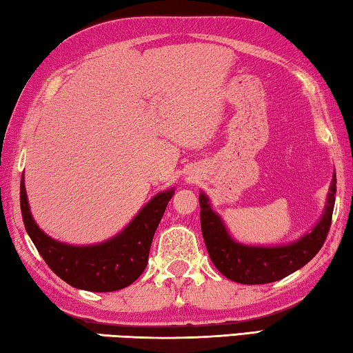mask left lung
<instances>
[{
  "label": "left lung",
  "mask_w": 353,
  "mask_h": 353,
  "mask_svg": "<svg viewBox=\"0 0 353 353\" xmlns=\"http://www.w3.org/2000/svg\"><path fill=\"white\" fill-rule=\"evenodd\" d=\"M334 194L336 173H333L319 222L297 241L280 245H248L230 234L223 219L212 210L210 197L201 190L199 195L201 233L211 261L228 280L242 285H264L285 279L310 263L321 250L330 230Z\"/></svg>",
  "instance_id": "obj_1"
}]
</instances>
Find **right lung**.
<instances>
[{"mask_svg":"<svg viewBox=\"0 0 353 353\" xmlns=\"http://www.w3.org/2000/svg\"><path fill=\"white\" fill-rule=\"evenodd\" d=\"M175 188L161 190L126 227L98 244L73 245L56 241L39 228L31 214L25 176L20 183V206L25 228L50 269L77 290L112 292L134 283L147 268L154 231Z\"/></svg>","mask_w":353,"mask_h":353,"instance_id":"add662e5","label":"right lung"}]
</instances>
